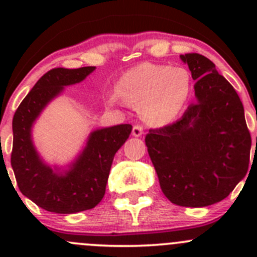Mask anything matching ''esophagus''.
<instances>
[{
  "label": "esophagus",
  "instance_id": "esophagus-1",
  "mask_svg": "<svg viewBox=\"0 0 257 257\" xmlns=\"http://www.w3.org/2000/svg\"><path fill=\"white\" fill-rule=\"evenodd\" d=\"M132 134H133V137H141L142 134H143V126L139 125V124L134 125L133 131H132Z\"/></svg>",
  "mask_w": 257,
  "mask_h": 257
}]
</instances>
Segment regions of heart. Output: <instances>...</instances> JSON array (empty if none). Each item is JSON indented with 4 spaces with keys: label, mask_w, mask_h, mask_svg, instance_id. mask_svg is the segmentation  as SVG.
Masks as SVG:
<instances>
[{
    "label": "heart",
    "mask_w": 257,
    "mask_h": 257,
    "mask_svg": "<svg viewBox=\"0 0 257 257\" xmlns=\"http://www.w3.org/2000/svg\"><path fill=\"white\" fill-rule=\"evenodd\" d=\"M191 90V76L183 67L145 62L126 71L116 83L115 93L137 108L152 125L170 123L180 113ZM115 100V95L109 98Z\"/></svg>",
    "instance_id": "b5f03b06"
}]
</instances>
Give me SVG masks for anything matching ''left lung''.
Segmentation results:
<instances>
[{"label":"left lung","instance_id":"8db88e82","mask_svg":"<svg viewBox=\"0 0 257 257\" xmlns=\"http://www.w3.org/2000/svg\"><path fill=\"white\" fill-rule=\"evenodd\" d=\"M196 100L179 120L145 137L164 195L173 204L204 208L224 200L245 178L251 137L236 90L215 64L198 53L181 54Z\"/></svg>","mask_w":257,"mask_h":257}]
</instances>
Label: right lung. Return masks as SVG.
I'll use <instances>...</instances> for the list:
<instances>
[{
    "mask_svg": "<svg viewBox=\"0 0 257 257\" xmlns=\"http://www.w3.org/2000/svg\"><path fill=\"white\" fill-rule=\"evenodd\" d=\"M94 69H51L38 79L14 115L11 165L18 189L47 211L76 214L97 206L105 194L114 155L132 132L131 124L95 129L88 136L82 152L66 168L51 167L41 158L32 139L35 121L64 87L82 82Z\"/></svg>",
    "mask_w": 257,
    "mask_h": 257,
    "instance_id": "add662e5",
    "label": "right lung"
}]
</instances>
